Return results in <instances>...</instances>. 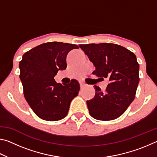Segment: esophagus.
<instances>
[{
	"label": "esophagus",
	"instance_id": "obj_1",
	"mask_svg": "<svg viewBox=\"0 0 157 157\" xmlns=\"http://www.w3.org/2000/svg\"><path fill=\"white\" fill-rule=\"evenodd\" d=\"M79 85H80L81 88H83L84 86H86V84H84V82H80V83H79Z\"/></svg>",
	"mask_w": 157,
	"mask_h": 157
}]
</instances>
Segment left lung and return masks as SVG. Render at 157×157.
Listing matches in <instances>:
<instances>
[{"label":"left lung","mask_w":157,"mask_h":157,"mask_svg":"<svg viewBox=\"0 0 157 157\" xmlns=\"http://www.w3.org/2000/svg\"><path fill=\"white\" fill-rule=\"evenodd\" d=\"M94 63L93 74L102 81L109 79L105 92L95 85V95L86 101L90 115L100 121L120 117L132 102L139 83V64L128 49L115 44L79 45Z\"/></svg>","instance_id":"obj_1"}]
</instances>
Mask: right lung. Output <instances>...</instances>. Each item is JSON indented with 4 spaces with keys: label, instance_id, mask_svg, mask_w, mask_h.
I'll return each instance as SVG.
<instances>
[{
    "label": "right lung",
    "instance_id": "obj_1",
    "mask_svg": "<svg viewBox=\"0 0 157 157\" xmlns=\"http://www.w3.org/2000/svg\"><path fill=\"white\" fill-rule=\"evenodd\" d=\"M75 44L48 42L39 45L23 55L19 63L20 79L28 105L39 118L56 121L65 118L71 101L78 95L79 84L57 83L54 77L67 66L66 56Z\"/></svg>",
    "mask_w": 157,
    "mask_h": 157
}]
</instances>
